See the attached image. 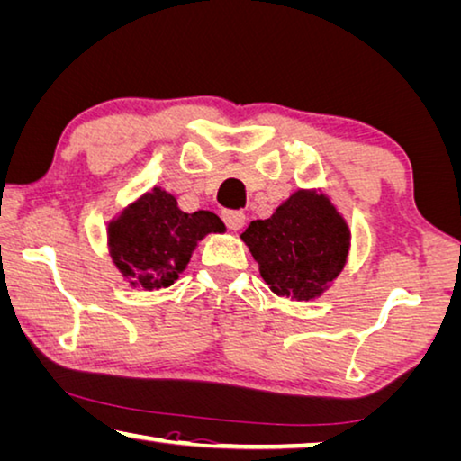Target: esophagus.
Returning <instances> with one entry per match:
<instances>
[{
    "mask_svg": "<svg viewBox=\"0 0 461 461\" xmlns=\"http://www.w3.org/2000/svg\"><path fill=\"white\" fill-rule=\"evenodd\" d=\"M223 221H225V225H228L230 230H240L244 225V221H246V215L242 213V211H223Z\"/></svg>",
    "mask_w": 461,
    "mask_h": 461,
    "instance_id": "1",
    "label": "esophagus"
}]
</instances>
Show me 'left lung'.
<instances>
[{"instance_id":"left-lung-1","label":"left lung","mask_w":461,"mask_h":461,"mask_svg":"<svg viewBox=\"0 0 461 461\" xmlns=\"http://www.w3.org/2000/svg\"><path fill=\"white\" fill-rule=\"evenodd\" d=\"M242 240L276 295L310 302L345 268L350 231L324 194L297 191L268 219L248 225Z\"/></svg>"}]
</instances>
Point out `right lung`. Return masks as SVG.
Returning <instances> with one entry per match:
<instances>
[{
    "label": "right lung",
    "mask_w": 461,
    "mask_h": 461,
    "mask_svg": "<svg viewBox=\"0 0 461 461\" xmlns=\"http://www.w3.org/2000/svg\"><path fill=\"white\" fill-rule=\"evenodd\" d=\"M225 225L211 211L185 213L176 199L153 188L108 225V248L116 268L133 287H170L186 268L199 240Z\"/></svg>",
    "instance_id": "1"
}]
</instances>
